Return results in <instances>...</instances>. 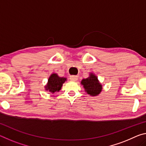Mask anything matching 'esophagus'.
<instances>
[{
  "label": "esophagus",
  "mask_w": 146,
  "mask_h": 146,
  "mask_svg": "<svg viewBox=\"0 0 146 146\" xmlns=\"http://www.w3.org/2000/svg\"><path fill=\"white\" fill-rule=\"evenodd\" d=\"M78 79V76H76V75H71L70 76V80H72V81H76Z\"/></svg>",
  "instance_id": "1"
}]
</instances>
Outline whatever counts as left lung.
I'll return each mask as SVG.
<instances>
[{"label": "left lung", "instance_id": "left-lung-1", "mask_svg": "<svg viewBox=\"0 0 146 146\" xmlns=\"http://www.w3.org/2000/svg\"><path fill=\"white\" fill-rule=\"evenodd\" d=\"M81 83L83 84L85 90L90 95H98L102 91V86L98 82L97 76L93 74H91L90 77L83 79Z\"/></svg>", "mask_w": 146, "mask_h": 146}]
</instances>
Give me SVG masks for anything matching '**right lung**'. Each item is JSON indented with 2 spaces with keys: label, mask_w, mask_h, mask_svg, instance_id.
<instances>
[{
  "label": "right lung",
  "mask_w": 146,
  "mask_h": 146,
  "mask_svg": "<svg viewBox=\"0 0 146 146\" xmlns=\"http://www.w3.org/2000/svg\"><path fill=\"white\" fill-rule=\"evenodd\" d=\"M66 80V78L59 77L56 74H53L49 78L48 85L46 87V90H49L52 93H54L55 91H58Z\"/></svg>",
  "instance_id": "right-lung-1"
}]
</instances>
